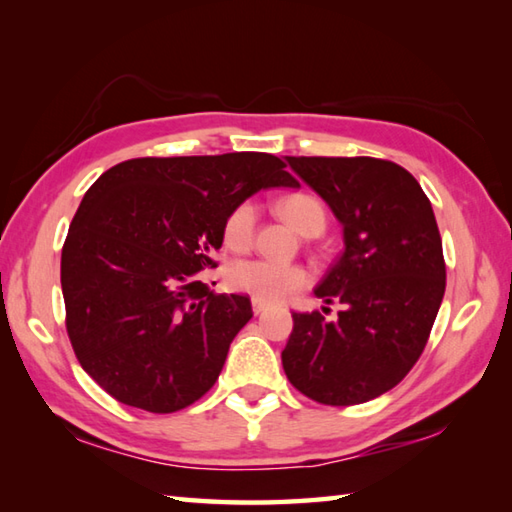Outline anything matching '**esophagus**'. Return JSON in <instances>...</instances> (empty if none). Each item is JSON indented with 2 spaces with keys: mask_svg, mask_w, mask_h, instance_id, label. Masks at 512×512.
Here are the masks:
<instances>
[{
  "mask_svg": "<svg viewBox=\"0 0 512 512\" xmlns=\"http://www.w3.org/2000/svg\"><path fill=\"white\" fill-rule=\"evenodd\" d=\"M250 303H253V312H255V314H262V312L268 308V303L259 301V299H253Z\"/></svg>",
  "mask_w": 512,
  "mask_h": 512,
  "instance_id": "34e87169",
  "label": "esophagus"
}]
</instances>
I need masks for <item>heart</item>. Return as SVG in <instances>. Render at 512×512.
Returning <instances> with one entry per match:
<instances>
[{
	"label": "heart",
	"mask_w": 512,
	"mask_h": 512,
	"mask_svg": "<svg viewBox=\"0 0 512 512\" xmlns=\"http://www.w3.org/2000/svg\"><path fill=\"white\" fill-rule=\"evenodd\" d=\"M279 213L303 235L321 233L328 211L317 195L297 191L277 202ZM257 209L253 200L237 202L226 213L222 237L228 248L246 250L255 239ZM228 286L264 303H284L310 284L308 270L299 264H277L268 259H239L226 270Z\"/></svg>",
	"instance_id": "1"
}]
</instances>
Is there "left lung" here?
<instances>
[{
	"mask_svg": "<svg viewBox=\"0 0 512 512\" xmlns=\"http://www.w3.org/2000/svg\"><path fill=\"white\" fill-rule=\"evenodd\" d=\"M286 160L341 220L345 250L314 290L343 303L339 319L292 314L281 363L310 400L358 405L396 387L429 341L447 288L436 215L418 180L391 160Z\"/></svg>",
	"mask_w": 512,
	"mask_h": 512,
	"instance_id": "obj_1",
	"label": "left lung"
}]
</instances>
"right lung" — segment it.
<instances>
[{
  "label": "right lung",
  "instance_id": "right-lung-1",
  "mask_svg": "<svg viewBox=\"0 0 512 512\" xmlns=\"http://www.w3.org/2000/svg\"><path fill=\"white\" fill-rule=\"evenodd\" d=\"M262 151L132 158L85 193L61 250L65 330L81 367L123 405L173 413L220 376L250 299L217 295L222 224L259 189L299 187Z\"/></svg>",
  "mask_w": 512,
  "mask_h": 512
}]
</instances>
